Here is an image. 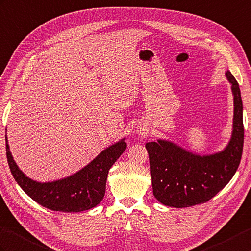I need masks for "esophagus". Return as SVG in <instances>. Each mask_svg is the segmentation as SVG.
Returning <instances> with one entry per match:
<instances>
[{
	"label": "esophagus",
	"mask_w": 251,
	"mask_h": 251,
	"mask_svg": "<svg viewBox=\"0 0 251 251\" xmlns=\"http://www.w3.org/2000/svg\"><path fill=\"white\" fill-rule=\"evenodd\" d=\"M142 135H143V133H142Z\"/></svg>",
	"instance_id": "34e87169"
}]
</instances>
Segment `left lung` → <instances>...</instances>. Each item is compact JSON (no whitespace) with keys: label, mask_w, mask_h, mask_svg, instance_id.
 Instances as JSON below:
<instances>
[{"label":"left lung","mask_w":251,"mask_h":251,"mask_svg":"<svg viewBox=\"0 0 251 251\" xmlns=\"http://www.w3.org/2000/svg\"><path fill=\"white\" fill-rule=\"evenodd\" d=\"M226 75L234 96V118L232 137L224 151L200 156L166 140L145 144L153 194L162 204L182 208L205 203L230 182L240 166L244 145L241 90L229 71Z\"/></svg>","instance_id":"1"}]
</instances>
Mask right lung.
Returning <instances> with one entry per match:
<instances>
[{"instance_id": "1", "label": "right lung", "mask_w": 251, "mask_h": 251, "mask_svg": "<svg viewBox=\"0 0 251 251\" xmlns=\"http://www.w3.org/2000/svg\"><path fill=\"white\" fill-rule=\"evenodd\" d=\"M6 138V156L10 172L25 194L44 207L52 211L78 213L87 211L100 203L106 191L108 172L127 144L122 139L103 150L82 170L66 178L38 183L25 176L10 154Z\"/></svg>"}]
</instances>
